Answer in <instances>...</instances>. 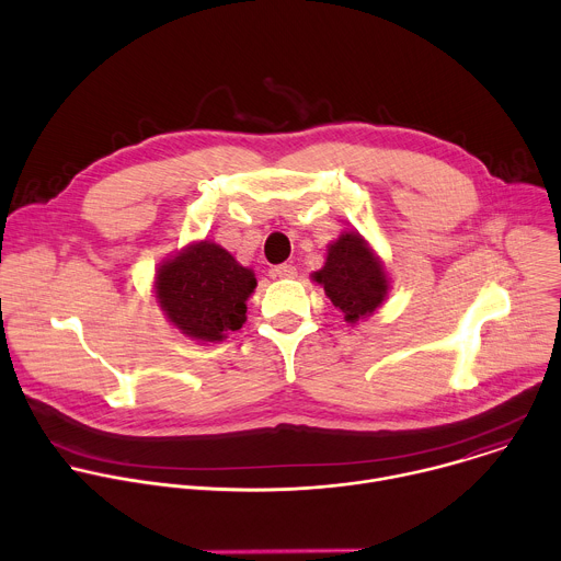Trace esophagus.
<instances>
[{
    "label": "esophagus",
    "instance_id": "1",
    "mask_svg": "<svg viewBox=\"0 0 561 561\" xmlns=\"http://www.w3.org/2000/svg\"><path fill=\"white\" fill-rule=\"evenodd\" d=\"M271 275L279 277V279H293V277H297V268L293 264H279L271 271Z\"/></svg>",
    "mask_w": 561,
    "mask_h": 561
}]
</instances>
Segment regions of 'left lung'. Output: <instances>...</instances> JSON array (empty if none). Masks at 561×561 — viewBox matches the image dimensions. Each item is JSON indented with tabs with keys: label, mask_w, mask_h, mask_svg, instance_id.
<instances>
[{
	"label": "left lung",
	"mask_w": 561,
	"mask_h": 561,
	"mask_svg": "<svg viewBox=\"0 0 561 561\" xmlns=\"http://www.w3.org/2000/svg\"><path fill=\"white\" fill-rule=\"evenodd\" d=\"M312 279L324 286L348 324L370 317L388 295L383 264L357 230H346L335 239L329 247L327 264L312 273Z\"/></svg>",
	"instance_id": "8db88e82"
}]
</instances>
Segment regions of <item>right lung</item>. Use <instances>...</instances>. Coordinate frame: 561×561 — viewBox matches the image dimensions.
<instances>
[{"mask_svg":"<svg viewBox=\"0 0 561 561\" xmlns=\"http://www.w3.org/2000/svg\"><path fill=\"white\" fill-rule=\"evenodd\" d=\"M255 273L208 239L188 244L157 268L154 295L169 322L197 342H221L247 322Z\"/></svg>","mask_w":561,"mask_h":561,"instance_id":"1","label":"right lung"}]
</instances>
